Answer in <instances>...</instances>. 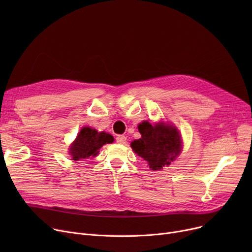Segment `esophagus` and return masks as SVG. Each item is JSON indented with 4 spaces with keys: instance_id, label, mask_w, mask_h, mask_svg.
<instances>
[{
    "instance_id": "esophagus-1",
    "label": "esophagus",
    "mask_w": 252,
    "mask_h": 252,
    "mask_svg": "<svg viewBox=\"0 0 252 252\" xmlns=\"http://www.w3.org/2000/svg\"><path fill=\"white\" fill-rule=\"evenodd\" d=\"M116 142L118 144H125L126 142V137H125V136H117L116 137Z\"/></svg>"
}]
</instances>
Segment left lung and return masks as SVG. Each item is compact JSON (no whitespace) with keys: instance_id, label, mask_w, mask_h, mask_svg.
Wrapping results in <instances>:
<instances>
[{"instance_id":"8db88e82","label":"left lung","mask_w":252,"mask_h":252,"mask_svg":"<svg viewBox=\"0 0 252 252\" xmlns=\"http://www.w3.org/2000/svg\"><path fill=\"white\" fill-rule=\"evenodd\" d=\"M141 139L134 140L130 147L148 162L152 170L170 164L182 151V139L177 127L164 123L151 125L142 122L138 126Z\"/></svg>"}]
</instances>
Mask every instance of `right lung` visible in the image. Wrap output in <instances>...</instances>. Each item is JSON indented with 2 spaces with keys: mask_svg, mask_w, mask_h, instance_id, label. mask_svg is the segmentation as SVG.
Here are the masks:
<instances>
[{
  "mask_svg": "<svg viewBox=\"0 0 252 252\" xmlns=\"http://www.w3.org/2000/svg\"><path fill=\"white\" fill-rule=\"evenodd\" d=\"M113 141L114 138L110 134L85 126L70 145L69 154L72 156V160L75 161L86 159L89 157H95L98 155L99 149L103 145L113 143Z\"/></svg>",
  "mask_w": 252,
  "mask_h": 252,
  "instance_id": "right-lung-1",
  "label": "right lung"
}]
</instances>
